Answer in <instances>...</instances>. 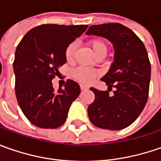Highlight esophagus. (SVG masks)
<instances>
[{"label": "esophagus", "mask_w": 161, "mask_h": 161, "mask_svg": "<svg viewBox=\"0 0 161 161\" xmlns=\"http://www.w3.org/2000/svg\"><path fill=\"white\" fill-rule=\"evenodd\" d=\"M80 90H88L89 89V87L88 86H85V85H82V84H80Z\"/></svg>", "instance_id": "1"}]
</instances>
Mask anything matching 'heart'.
<instances>
[{"label":"heart","mask_w":161,"mask_h":161,"mask_svg":"<svg viewBox=\"0 0 161 161\" xmlns=\"http://www.w3.org/2000/svg\"><path fill=\"white\" fill-rule=\"evenodd\" d=\"M89 46L92 49L93 53L97 56L99 54H106L108 50V46L105 40L100 38H94L89 41ZM76 53V44H69L64 50V57L66 62L71 63L74 60ZM98 76V71L93 69L86 67H78L72 71V77L81 84H90Z\"/></svg>","instance_id":"1"}]
</instances>
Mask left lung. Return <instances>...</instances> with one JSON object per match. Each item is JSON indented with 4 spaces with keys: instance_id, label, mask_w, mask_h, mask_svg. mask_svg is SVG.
<instances>
[{
    "instance_id": "left-lung-1",
    "label": "left lung",
    "mask_w": 161,
    "mask_h": 161,
    "mask_svg": "<svg viewBox=\"0 0 161 161\" xmlns=\"http://www.w3.org/2000/svg\"><path fill=\"white\" fill-rule=\"evenodd\" d=\"M87 35L106 37L113 43L114 60L101 80L108 91L90 88L95 99L88 108L91 123L97 127L121 130L132 125L145 107L150 89L151 63L142 41L120 23L90 26Z\"/></svg>"
}]
</instances>
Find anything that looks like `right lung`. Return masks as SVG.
<instances>
[{
    "label": "right lung",
    "mask_w": 161,
    "mask_h": 161,
    "mask_svg": "<svg viewBox=\"0 0 161 161\" xmlns=\"http://www.w3.org/2000/svg\"><path fill=\"white\" fill-rule=\"evenodd\" d=\"M88 25L43 24L29 30L18 45L13 69L15 93L23 114L34 125L54 129L64 124L69 108L80 95L77 82L67 80L54 91L52 80L66 63L64 50Z\"/></svg>",
    "instance_id": "add662e5"
}]
</instances>
